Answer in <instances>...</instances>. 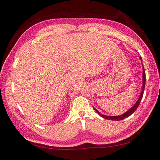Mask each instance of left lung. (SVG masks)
Masks as SVG:
<instances>
[{"label": "left lung", "mask_w": 160, "mask_h": 160, "mask_svg": "<svg viewBox=\"0 0 160 160\" xmlns=\"http://www.w3.org/2000/svg\"><path fill=\"white\" fill-rule=\"evenodd\" d=\"M139 59H140V60L142 62V59L141 57H139ZM142 65H143V63H142ZM145 85H146V72H145V71H144V68H143V85H142V88H141V94L140 95H139V97L138 98V100L136 101V102L135 103L134 105H133L132 108H131L130 109H129L128 110H127V112H124L123 114H122L120 115H117V116H108V115H103L101 114V113L98 111V110L96 109L95 108H94L93 107V108H94L96 112H97L98 115H99L101 117H102L103 118L106 119V120H116V121H120V120H123V119H125L129 117V116L133 114V112H134L135 110L137 109V108L139 106V104H140V102L141 101L142 99V97H143V92H144V89H145Z\"/></svg>", "instance_id": "obj_1"}]
</instances>
